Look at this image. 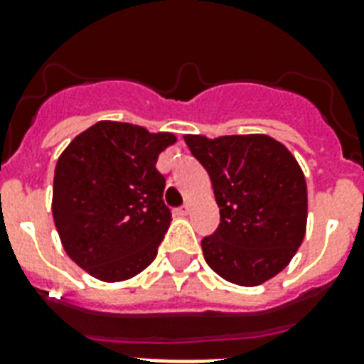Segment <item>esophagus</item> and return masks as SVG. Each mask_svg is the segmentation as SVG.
Wrapping results in <instances>:
<instances>
[{
    "label": "esophagus",
    "instance_id": "1",
    "mask_svg": "<svg viewBox=\"0 0 364 364\" xmlns=\"http://www.w3.org/2000/svg\"><path fill=\"white\" fill-rule=\"evenodd\" d=\"M188 211H191V202H187L183 208H179V210H177V215H188Z\"/></svg>",
    "mask_w": 364,
    "mask_h": 364
}]
</instances>
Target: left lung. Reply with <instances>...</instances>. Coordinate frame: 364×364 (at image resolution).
<instances>
[{"instance_id": "1", "label": "left lung", "mask_w": 364, "mask_h": 364, "mask_svg": "<svg viewBox=\"0 0 364 364\" xmlns=\"http://www.w3.org/2000/svg\"><path fill=\"white\" fill-rule=\"evenodd\" d=\"M185 143L210 173L221 211L219 228L202 240L205 262L242 287L272 279L306 234L308 191L296 159L266 134H187Z\"/></svg>"}]
</instances>
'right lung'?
Returning a JSON list of instances; mask_svg holds the SVG:
<instances>
[{
	"label": "right lung",
	"instance_id": "1",
	"mask_svg": "<svg viewBox=\"0 0 364 364\" xmlns=\"http://www.w3.org/2000/svg\"><path fill=\"white\" fill-rule=\"evenodd\" d=\"M176 141L170 132L100 121L60 154L54 225L70 259L100 282L130 279L156 257L171 223L156 160Z\"/></svg>",
	"mask_w": 364,
	"mask_h": 364
}]
</instances>
